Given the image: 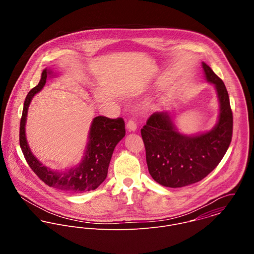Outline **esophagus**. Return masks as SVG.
<instances>
[{"label": "esophagus", "mask_w": 254, "mask_h": 254, "mask_svg": "<svg viewBox=\"0 0 254 254\" xmlns=\"http://www.w3.org/2000/svg\"><path fill=\"white\" fill-rule=\"evenodd\" d=\"M129 132H135L137 130V124L133 120H129L126 125Z\"/></svg>", "instance_id": "esophagus-1"}]
</instances>
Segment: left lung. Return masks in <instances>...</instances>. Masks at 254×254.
<instances>
[{"instance_id": "8db88e82", "label": "left lung", "mask_w": 254, "mask_h": 254, "mask_svg": "<svg viewBox=\"0 0 254 254\" xmlns=\"http://www.w3.org/2000/svg\"><path fill=\"white\" fill-rule=\"evenodd\" d=\"M204 77L215 87L217 123L195 135L182 134L170 112H154L141 130L148 172L161 186L181 188L205 178L219 164L232 141L233 113L225 84L202 63Z\"/></svg>"}]
</instances>
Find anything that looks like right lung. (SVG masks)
I'll return each instance as SVG.
<instances>
[{
  "label": "right lung",
  "instance_id": "right-lung-1",
  "mask_svg": "<svg viewBox=\"0 0 254 254\" xmlns=\"http://www.w3.org/2000/svg\"><path fill=\"white\" fill-rule=\"evenodd\" d=\"M49 76L55 75L50 68H45L38 85L28 93L24 101L19 129V145L23 155L37 176L50 187L71 193L96 190L106 180L113 150L125 136L124 120L120 117L116 119L106 116L95 117L90 126L88 143L80 163L64 171L53 170L45 166L29 147L25 125L29 105L33 97L44 88Z\"/></svg>",
  "mask_w": 254,
  "mask_h": 254
}]
</instances>
